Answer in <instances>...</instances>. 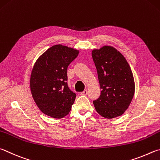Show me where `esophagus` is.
<instances>
[{
  "instance_id": "esophagus-1",
  "label": "esophagus",
  "mask_w": 160,
  "mask_h": 160,
  "mask_svg": "<svg viewBox=\"0 0 160 160\" xmlns=\"http://www.w3.org/2000/svg\"><path fill=\"white\" fill-rule=\"evenodd\" d=\"M88 94V90H87V89L84 90V91H83L82 92L80 93L81 95H87Z\"/></svg>"
}]
</instances>
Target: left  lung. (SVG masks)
I'll return each mask as SVG.
<instances>
[{"label":"left lung","mask_w":160,"mask_h":160,"mask_svg":"<svg viewBox=\"0 0 160 160\" xmlns=\"http://www.w3.org/2000/svg\"><path fill=\"white\" fill-rule=\"evenodd\" d=\"M101 95L93 101L97 112L112 119L120 116L129 108L134 95L135 83L132 71L125 58L111 46L93 50Z\"/></svg>","instance_id":"1"}]
</instances>
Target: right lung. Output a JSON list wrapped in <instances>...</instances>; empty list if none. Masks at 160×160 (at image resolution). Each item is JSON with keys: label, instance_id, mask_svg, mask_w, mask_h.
I'll use <instances>...</instances> for the list:
<instances>
[{"label": "right lung", "instance_id": "add662e5", "mask_svg": "<svg viewBox=\"0 0 160 160\" xmlns=\"http://www.w3.org/2000/svg\"><path fill=\"white\" fill-rule=\"evenodd\" d=\"M79 51L56 45L35 63L30 78L32 97L44 114L60 119L71 111L76 94L68 88L67 68Z\"/></svg>", "mask_w": 160, "mask_h": 160}]
</instances>
